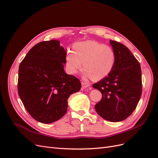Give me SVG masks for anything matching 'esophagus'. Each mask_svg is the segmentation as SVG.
<instances>
[{"label":"esophagus","instance_id":"esophagus-1","mask_svg":"<svg viewBox=\"0 0 158 158\" xmlns=\"http://www.w3.org/2000/svg\"><path fill=\"white\" fill-rule=\"evenodd\" d=\"M90 86V84L89 82H82V88H86Z\"/></svg>","mask_w":158,"mask_h":158}]
</instances>
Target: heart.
I'll list each match as a JSON object with an SVG mask.
<instances>
[{"label":"heart","instance_id":"obj_1","mask_svg":"<svg viewBox=\"0 0 158 158\" xmlns=\"http://www.w3.org/2000/svg\"><path fill=\"white\" fill-rule=\"evenodd\" d=\"M115 62L114 51L111 47L95 41L76 43L73 51H68L66 66L69 73L74 74L82 69L87 78L102 79L111 73Z\"/></svg>","mask_w":158,"mask_h":158}]
</instances>
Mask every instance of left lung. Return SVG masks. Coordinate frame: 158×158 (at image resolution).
I'll use <instances>...</instances> for the list:
<instances>
[{"label":"left lung","mask_w":158,"mask_h":158,"mask_svg":"<svg viewBox=\"0 0 158 158\" xmlns=\"http://www.w3.org/2000/svg\"><path fill=\"white\" fill-rule=\"evenodd\" d=\"M115 56L111 72L93 87L102 94L95 105L99 116L111 122L125 120L135 111L142 95V72L139 62L127 47L110 41Z\"/></svg>","instance_id":"left-lung-1"}]
</instances>
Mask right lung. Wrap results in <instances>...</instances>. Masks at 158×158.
I'll return each mask as SVG.
<instances>
[{"instance_id": "obj_1", "label": "right lung", "mask_w": 158, "mask_h": 158, "mask_svg": "<svg viewBox=\"0 0 158 158\" xmlns=\"http://www.w3.org/2000/svg\"><path fill=\"white\" fill-rule=\"evenodd\" d=\"M66 56L59 41H45L33 46L19 66L18 95L27 111L40 123L63 117L69 97L80 89V80L64 70Z\"/></svg>"}]
</instances>
